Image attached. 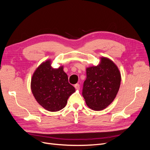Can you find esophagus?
<instances>
[{
  "label": "esophagus",
  "mask_w": 150,
  "mask_h": 150,
  "mask_svg": "<svg viewBox=\"0 0 150 150\" xmlns=\"http://www.w3.org/2000/svg\"><path fill=\"white\" fill-rule=\"evenodd\" d=\"M74 88H75L76 89L78 90V89H80V86H79V84H76L74 85Z\"/></svg>",
  "instance_id": "obj_1"
}]
</instances>
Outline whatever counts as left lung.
<instances>
[{
    "label": "left lung",
    "mask_w": 150,
    "mask_h": 150,
    "mask_svg": "<svg viewBox=\"0 0 150 150\" xmlns=\"http://www.w3.org/2000/svg\"><path fill=\"white\" fill-rule=\"evenodd\" d=\"M83 96L88 106L94 111L107 108L113 101L121 84V74L117 66L107 57H101L96 66L86 68Z\"/></svg>",
    "instance_id": "obj_1"
}]
</instances>
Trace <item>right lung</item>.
<instances>
[{
	"label": "right lung",
	"instance_id": "right-lung-1",
	"mask_svg": "<svg viewBox=\"0 0 150 150\" xmlns=\"http://www.w3.org/2000/svg\"><path fill=\"white\" fill-rule=\"evenodd\" d=\"M30 87L37 102L51 112L64 108L75 88L68 82L63 66L54 69L51 60L42 62L36 69L31 79Z\"/></svg>",
	"mask_w": 150,
	"mask_h": 150
}]
</instances>
